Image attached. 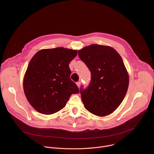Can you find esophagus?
Wrapping results in <instances>:
<instances>
[{"label":"esophagus","instance_id":"34e87169","mask_svg":"<svg viewBox=\"0 0 154 154\" xmlns=\"http://www.w3.org/2000/svg\"><path fill=\"white\" fill-rule=\"evenodd\" d=\"M80 83H81V82H77V86L79 87V88H80Z\"/></svg>","mask_w":154,"mask_h":154}]
</instances>
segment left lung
<instances>
[{
    "label": "left lung",
    "instance_id": "left-lung-1",
    "mask_svg": "<svg viewBox=\"0 0 154 154\" xmlns=\"http://www.w3.org/2000/svg\"><path fill=\"white\" fill-rule=\"evenodd\" d=\"M79 56L91 73L89 86L80 89L84 106L98 116L110 115L128 87L129 76L121 55L110 46L93 44L79 50Z\"/></svg>",
    "mask_w": 154,
    "mask_h": 154
}]
</instances>
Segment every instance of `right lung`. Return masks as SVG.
<instances>
[{
  "mask_svg": "<svg viewBox=\"0 0 154 154\" xmlns=\"http://www.w3.org/2000/svg\"><path fill=\"white\" fill-rule=\"evenodd\" d=\"M77 51L64 48L41 49L29 62L23 80L26 97L36 110L52 115L63 108L70 96L79 92L70 79L69 64Z\"/></svg>",
  "mask_w": 154,
  "mask_h": 154,
  "instance_id": "obj_1",
  "label": "right lung"
}]
</instances>
